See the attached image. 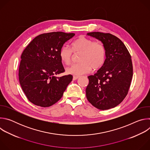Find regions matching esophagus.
I'll return each mask as SVG.
<instances>
[{"label": "esophagus", "mask_w": 150, "mask_h": 150, "mask_svg": "<svg viewBox=\"0 0 150 150\" xmlns=\"http://www.w3.org/2000/svg\"><path fill=\"white\" fill-rule=\"evenodd\" d=\"M79 77V76H73V79H74V80H76V79H77Z\"/></svg>", "instance_id": "esophagus-1"}]
</instances>
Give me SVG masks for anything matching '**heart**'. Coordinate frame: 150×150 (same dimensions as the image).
<instances>
[{
    "mask_svg": "<svg viewBox=\"0 0 150 150\" xmlns=\"http://www.w3.org/2000/svg\"><path fill=\"white\" fill-rule=\"evenodd\" d=\"M73 52H81L78 63L73 64L67 69L68 74L81 75L94 69L100 68L104 63L106 51L104 46L100 42H94L93 40L79 36L71 44ZM72 50L68 47L63 46L59 52L61 60L66 65H69L72 60Z\"/></svg>",
    "mask_w": 150,
    "mask_h": 150,
    "instance_id": "heart-1",
    "label": "heart"
}]
</instances>
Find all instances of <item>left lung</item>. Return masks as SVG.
Instances as JSON below:
<instances>
[{
  "label": "left lung",
  "instance_id": "1",
  "mask_svg": "<svg viewBox=\"0 0 150 150\" xmlns=\"http://www.w3.org/2000/svg\"><path fill=\"white\" fill-rule=\"evenodd\" d=\"M87 35L102 42L106 57L99 70L88 76L86 97L100 110L113 108L123 100L129 89L133 75L131 56L123 42L111 34L92 32Z\"/></svg>",
  "mask_w": 150,
  "mask_h": 150
}]
</instances>
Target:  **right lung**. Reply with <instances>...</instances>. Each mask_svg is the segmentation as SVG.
Returning a JSON list of instances; mask_svg holds the SVG:
<instances>
[{
    "instance_id": "1",
    "label": "right lung",
    "mask_w": 150,
    "mask_h": 150,
    "mask_svg": "<svg viewBox=\"0 0 150 150\" xmlns=\"http://www.w3.org/2000/svg\"><path fill=\"white\" fill-rule=\"evenodd\" d=\"M74 33L52 32L35 37L21 55L19 68V83L28 100L47 108L57 102L69 83L71 75L60 77L64 72L59 52Z\"/></svg>"
}]
</instances>
